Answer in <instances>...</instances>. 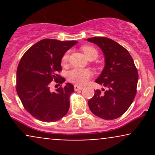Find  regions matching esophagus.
<instances>
[{"instance_id": "34e87169", "label": "esophagus", "mask_w": 155, "mask_h": 155, "mask_svg": "<svg viewBox=\"0 0 155 155\" xmlns=\"http://www.w3.org/2000/svg\"><path fill=\"white\" fill-rule=\"evenodd\" d=\"M83 89L82 86H79V85H74V90L78 91V90H81Z\"/></svg>"}]
</instances>
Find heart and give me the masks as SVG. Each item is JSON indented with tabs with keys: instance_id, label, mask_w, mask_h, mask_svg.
I'll use <instances>...</instances> for the list:
<instances>
[{
	"instance_id": "1",
	"label": "heart",
	"mask_w": 155,
	"mask_h": 155,
	"mask_svg": "<svg viewBox=\"0 0 155 155\" xmlns=\"http://www.w3.org/2000/svg\"><path fill=\"white\" fill-rule=\"evenodd\" d=\"M81 50L87 59L94 58L97 57V51L94 47L90 46H84L81 47ZM68 59V53H65L62 58V64L65 65ZM92 75V73L89 69L86 68H74L69 71L68 73V79L71 82L83 84L87 81Z\"/></svg>"
}]
</instances>
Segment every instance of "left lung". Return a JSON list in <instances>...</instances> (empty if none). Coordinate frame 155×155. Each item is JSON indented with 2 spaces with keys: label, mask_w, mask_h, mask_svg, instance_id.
Here are the masks:
<instances>
[{
  "label": "left lung",
  "mask_w": 155,
  "mask_h": 155,
  "mask_svg": "<svg viewBox=\"0 0 155 155\" xmlns=\"http://www.w3.org/2000/svg\"><path fill=\"white\" fill-rule=\"evenodd\" d=\"M101 48L105 66L95 82L106 87L104 93L95 90L88 101L92 114L104 120H114L122 116L132 104L136 95L138 74L128 51L106 37L87 38ZM104 91V89H102Z\"/></svg>",
  "instance_id": "left-lung-1"
}]
</instances>
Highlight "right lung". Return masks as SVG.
<instances>
[{"label": "right lung", "mask_w": 155, "mask_h": 155, "mask_svg": "<svg viewBox=\"0 0 155 155\" xmlns=\"http://www.w3.org/2000/svg\"><path fill=\"white\" fill-rule=\"evenodd\" d=\"M78 42L43 39L28 49L21 58L17 71V92L21 102L33 117L45 122L60 120L70 107L74 85L50 90L51 81L63 84L65 79L58 75L62 70L64 54ZM60 85V84H59Z\"/></svg>", "instance_id": "add662e5"}]
</instances>
